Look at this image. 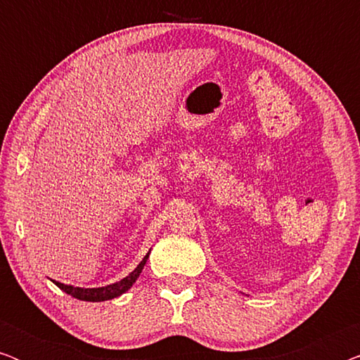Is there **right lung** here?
<instances>
[{"mask_svg": "<svg viewBox=\"0 0 360 360\" xmlns=\"http://www.w3.org/2000/svg\"><path fill=\"white\" fill-rule=\"evenodd\" d=\"M147 259H149V252H147L146 257L141 260V264L137 265V267L132 270V272L127 275V277H124L116 283L106 285V287L82 288V287H73V285H65V283L56 282V280H52V282L56 283L58 288L63 290V292L70 295V297L77 298V300H82V302H106V300H112V298L120 297V295L127 292V290H129L132 285H134L137 277H139L141 272H142V269H144Z\"/></svg>", "mask_w": 360, "mask_h": 360, "instance_id": "obj_1", "label": "right lung"}]
</instances>
